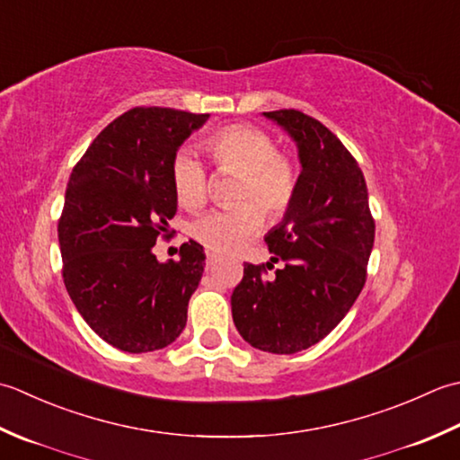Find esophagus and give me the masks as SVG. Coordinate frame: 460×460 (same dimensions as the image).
<instances>
[{
    "instance_id": "obj_1",
    "label": "esophagus",
    "mask_w": 460,
    "mask_h": 460,
    "mask_svg": "<svg viewBox=\"0 0 460 460\" xmlns=\"http://www.w3.org/2000/svg\"><path fill=\"white\" fill-rule=\"evenodd\" d=\"M218 261V256L217 254H212V252H206V268H214V264H217Z\"/></svg>"
}]
</instances>
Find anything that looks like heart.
I'll list each match as a JSON object with an SVG mask.
<instances>
[{
	"label": "heart",
	"instance_id": "obj_1",
	"mask_svg": "<svg viewBox=\"0 0 460 460\" xmlns=\"http://www.w3.org/2000/svg\"><path fill=\"white\" fill-rule=\"evenodd\" d=\"M206 153L220 171L242 172L236 200H246L202 214L190 226L196 242L217 254L236 252L261 228V212L279 220L292 208L299 190V164L278 151L276 140L254 125H228L206 138ZM176 200L184 208H199L208 192V176L190 148L176 151L171 163Z\"/></svg>",
	"mask_w": 460,
	"mask_h": 460
}]
</instances>
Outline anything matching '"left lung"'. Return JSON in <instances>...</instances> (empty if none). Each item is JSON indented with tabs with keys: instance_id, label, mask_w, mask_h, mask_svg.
Returning a JSON list of instances; mask_svg holds the SVG:
<instances>
[{
	"instance_id": "left-lung-1",
	"label": "left lung",
	"mask_w": 460,
	"mask_h": 460,
	"mask_svg": "<svg viewBox=\"0 0 460 460\" xmlns=\"http://www.w3.org/2000/svg\"><path fill=\"white\" fill-rule=\"evenodd\" d=\"M264 117L297 143L302 174L292 208L266 236L285 266L246 261L232 317L252 348L284 355L322 341L349 312L367 279L375 220L361 168L330 128L296 109Z\"/></svg>"
}]
</instances>
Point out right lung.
Returning <instances> with one entry per match:
<instances>
[{
  "label": "right lung",
  "instance_id": "add662e5",
  "mask_svg": "<svg viewBox=\"0 0 460 460\" xmlns=\"http://www.w3.org/2000/svg\"><path fill=\"white\" fill-rule=\"evenodd\" d=\"M206 112L135 107L101 130L75 164L58 224L63 282L83 320L112 348L146 353L186 325L204 271L194 240L181 258L153 254L176 214L171 163Z\"/></svg>",
  "mask_w": 460,
  "mask_h": 460
}]
</instances>
